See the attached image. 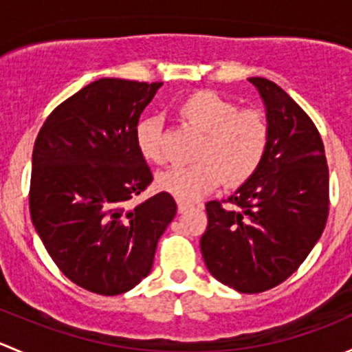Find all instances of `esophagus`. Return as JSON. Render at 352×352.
I'll return each mask as SVG.
<instances>
[{"label": "esophagus", "mask_w": 352, "mask_h": 352, "mask_svg": "<svg viewBox=\"0 0 352 352\" xmlns=\"http://www.w3.org/2000/svg\"><path fill=\"white\" fill-rule=\"evenodd\" d=\"M192 208V204L190 202H186V201H177V209H179V212H184L187 211V209Z\"/></svg>", "instance_id": "1"}]
</instances>
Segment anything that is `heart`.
I'll list each match as a JSON object with an SVG mask.
<instances>
[{
	"instance_id": "b5f03b06",
	"label": "heart",
	"mask_w": 352,
	"mask_h": 352,
	"mask_svg": "<svg viewBox=\"0 0 352 352\" xmlns=\"http://www.w3.org/2000/svg\"><path fill=\"white\" fill-rule=\"evenodd\" d=\"M177 116L202 134L196 163L175 165L156 175V187L180 201H196L214 190L223 179L239 186L250 179L269 150V124L261 110H239L212 90L187 95L177 105ZM134 143L146 162L165 163L162 120L143 117L134 127Z\"/></svg>"
}]
</instances>
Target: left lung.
<instances>
[{"instance_id":"left-lung-1","label":"left lung","mask_w":352,"mask_h":352,"mask_svg":"<svg viewBox=\"0 0 352 352\" xmlns=\"http://www.w3.org/2000/svg\"><path fill=\"white\" fill-rule=\"evenodd\" d=\"M269 124V150L257 172L230 196L235 208L206 204L201 252L212 278L239 293L281 285L307 258L329 216L324 143L303 109L265 78H248Z\"/></svg>"}]
</instances>
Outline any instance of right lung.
I'll return each mask as SVG.
<instances>
[{
    "mask_svg": "<svg viewBox=\"0 0 352 352\" xmlns=\"http://www.w3.org/2000/svg\"><path fill=\"white\" fill-rule=\"evenodd\" d=\"M160 87L100 78L52 110L35 140L32 223L63 274L91 293L140 285L177 212L166 192L129 206L153 180L134 127Z\"/></svg>",
    "mask_w": 352,
    "mask_h": 352,
    "instance_id": "add662e5",
    "label": "right lung"
}]
</instances>
